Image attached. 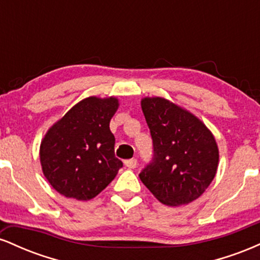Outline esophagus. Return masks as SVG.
Listing matches in <instances>:
<instances>
[{
  "label": "esophagus",
  "mask_w": 260,
  "mask_h": 260,
  "mask_svg": "<svg viewBox=\"0 0 260 260\" xmlns=\"http://www.w3.org/2000/svg\"><path fill=\"white\" fill-rule=\"evenodd\" d=\"M124 165H126L128 169H136L137 165H138V162H137V159H129L124 161Z\"/></svg>",
  "instance_id": "obj_1"
}]
</instances>
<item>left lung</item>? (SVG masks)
I'll return each mask as SVG.
<instances>
[{
  "label": "left lung",
  "mask_w": 260,
  "mask_h": 260,
  "mask_svg": "<svg viewBox=\"0 0 260 260\" xmlns=\"http://www.w3.org/2000/svg\"><path fill=\"white\" fill-rule=\"evenodd\" d=\"M154 145L151 162L139 174L157 201L170 207L196 201L219 165L213 133L192 112L160 96L140 101Z\"/></svg>",
  "instance_id": "left-lung-1"
}]
</instances>
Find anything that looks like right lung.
<instances>
[{
	"label": "right lung",
	"mask_w": 260,
	"mask_h": 260,
	"mask_svg": "<svg viewBox=\"0 0 260 260\" xmlns=\"http://www.w3.org/2000/svg\"><path fill=\"white\" fill-rule=\"evenodd\" d=\"M115 96H89L49 128L40 144L44 176L59 194L89 201L111 183L123 164L115 156L110 121Z\"/></svg>",
	"instance_id": "1"
}]
</instances>
